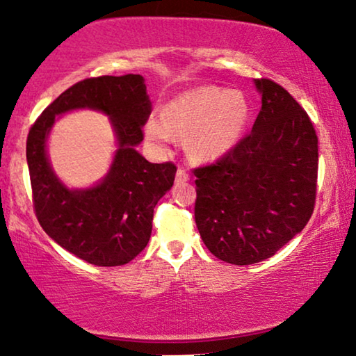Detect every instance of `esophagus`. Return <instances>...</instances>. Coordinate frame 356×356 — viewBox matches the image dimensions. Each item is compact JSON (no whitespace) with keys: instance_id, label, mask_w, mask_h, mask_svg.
Listing matches in <instances>:
<instances>
[{"instance_id":"obj_1","label":"esophagus","mask_w":356,"mask_h":356,"mask_svg":"<svg viewBox=\"0 0 356 356\" xmlns=\"http://www.w3.org/2000/svg\"><path fill=\"white\" fill-rule=\"evenodd\" d=\"M189 179V175L188 172H186V168L179 167L178 172H177V177H175V181L177 183H186Z\"/></svg>"}]
</instances>
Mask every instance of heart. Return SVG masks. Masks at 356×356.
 Masks as SVG:
<instances>
[{"mask_svg": "<svg viewBox=\"0 0 356 356\" xmlns=\"http://www.w3.org/2000/svg\"><path fill=\"white\" fill-rule=\"evenodd\" d=\"M250 116L242 92L220 87H200L173 98L162 116L146 121V138L156 146L173 141V132L188 135L186 147L195 159L209 161L222 156L237 143Z\"/></svg>", "mask_w": 356, "mask_h": 356, "instance_id": "b5f03b06", "label": "heart"}]
</instances>
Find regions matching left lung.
Returning a JSON list of instances; mask_svg holds the SVG:
<instances>
[{"label":"left lung","mask_w":356,"mask_h":356,"mask_svg":"<svg viewBox=\"0 0 356 356\" xmlns=\"http://www.w3.org/2000/svg\"><path fill=\"white\" fill-rule=\"evenodd\" d=\"M262 106L251 132L215 163L194 168L195 224L218 259L248 266L302 231L315 209L318 138L302 106L254 79Z\"/></svg>","instance_id":"8db88e82"}]
</instances>
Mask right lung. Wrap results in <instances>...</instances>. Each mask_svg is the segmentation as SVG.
I'll list each match as a JSON object with an SVG mask.
<instances>
[{
    "mask_svg": "<svg viewBox=\"0 0 356 356\" xmlns=\"http://www.w3.org/2000/svg\"><path fill=\"white\" fill-rule=\"evenodd\" d=\"M76 107L108 113L120 143L106 179L84 191L65 188L45 157L55 116ZM151 102L140 74L98 76L60 94L30 127L26 162L35 215L49 237L89 264L124 266L136 258L149 242L157 202L173 186V162L151 163L135 151L145 138Z\"/></svg>",
    "mask_w": 356,
    "mask_h": 356,
    "instance_id": "1",
    "label": "right lung"
}]
</instances>
